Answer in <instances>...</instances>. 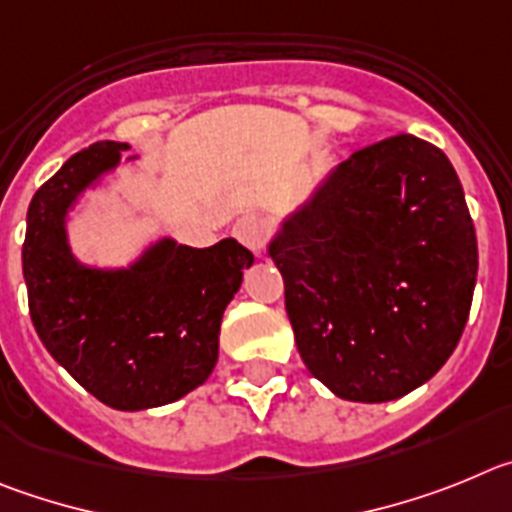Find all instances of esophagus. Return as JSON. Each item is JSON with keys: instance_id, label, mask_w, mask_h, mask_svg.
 I'll list each match as a JSON object with an SVG mask.
<instances>
[{"instance_id": "34e87169", "label": "esophagus", "mask_w": 512, "mask_h": 512, "mask_svg": "<svg viewBox=\"0 0 512 512\" xmlns=\"http://www.w3.org/2000/svg\"><path fill=\"white\" fill-rule=\"evenodd\" d=\"M232 234L239 245L247 247V250L257 255V252L265 247L267 237H270V224H267V219H262L260 214H245L237 219Z\"/></svg>"}]
</instances>
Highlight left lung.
Masks as SVG:
<instances>
[{
	"label": "left lung",
	"instance_id": "left-lung-1",
	"mask_svg": "<svg viewBox=\"0 0 512 512\" xmlns=\"http://www.w3.org/2000/svg\"><path fill=\"white\" fill-rule=\"evenodd\" d=\"M267 257L303 365L334 395L388 403L457 349L477 234L439 147L395 135L349 155L280 222Z\"/></svg>",
	"mask_w": 512,
	"mask_h": 512
}]
</instances>
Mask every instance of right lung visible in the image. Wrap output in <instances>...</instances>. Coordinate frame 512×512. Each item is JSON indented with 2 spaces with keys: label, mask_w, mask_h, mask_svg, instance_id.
<instances>
[{
  "label": "right lung",
  "mask_w": 512,
  "mask_h": 512,
  "mask_svg": "<svg viewBox=\"0 0 512 512\" xmlns=\"http://www.w3.org/2000/svg\"><path fill=\"white\" fill-rule=\"evenodd\" d=\"M127 150V142H96L38 188L27 209L22 275L32 326L50 357L109 408L147 411L209 380L224 308L255 257L237 239L196 250L155 237L127 265L81 260L68 234L71 214Z\"/></svg>",
  "instance_id": "1"
}]
</instances>
